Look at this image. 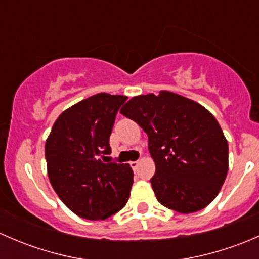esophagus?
Listing matches in <instances>:
<instances>
[{"label": "esophagus", "mask_w": 259, "mask_h": 259, "mask_svg": "<svg viewBox=\"0 0 259 259\" xmlns=\"http://www.w3.org/2000/svg\"><path fill=\"white\" fill-rule=\"evenodd\" d=\"M138 165H139V161H132V163H130V166H132V168H133V170H137V169H138Z\"/></svg>", "instance_id": "esophagus-1"}]
</instances>
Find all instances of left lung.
<instances>
[{"instance_id": "left-lung-1", "label": "left lung", "mask_w": 259, "mask_h": 259, "mask_svg": "<svg viewBox=\"0 0 259 259\" xmlns=\"http://www.w3.org/2000/svg\"><path fill=\"white\" fill-rule=\"evenodd\" d=\"M148 134L156 199L194 213L218 195L228 173V143L204 106L170 91L134 96L120 110Z\"/></svg>"}]
</instances>
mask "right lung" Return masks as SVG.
Here are the masks:
<instances>
[{
  "label": "right lung",
  "mask_w": 259,
  "mask_h": 259,
  "mask_svg": "<svg viewBox=\"0 0 259 259\" xmlns=\"http://www.w3.org/2000/svg\"><path fill=\"white\" fill-rule=\"evenodd\" d=\"M126 99L100 93L81 100L57 117L46 140L50 183L62 203L81 218L106 219L129 199L132 168L105 156L111 153L115 116Z\"/></svg>",
  "instance_id": "1"
}]
</instances>
